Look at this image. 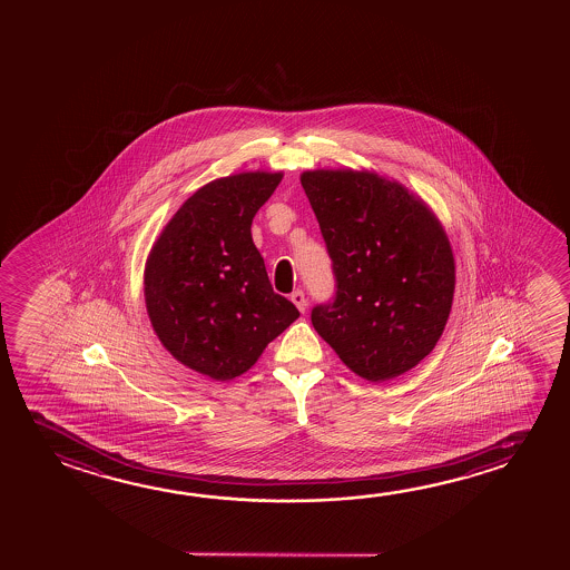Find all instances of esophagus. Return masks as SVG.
<instances>
[{"instance_id": "esophagus-1", "label": "esophagus", "mask_w": 570, "mask_h": 570, "mask_svg": "<svg viewBox=\"0 0 570 570\" xmlns=\"http://www.w3.org/2000/svg\"><path fill=\"white\" fill-rule=\"evenodd\" d=\"M292 302L296 304V308L299 312H306V306H308V299H306V294L302 292V289H296V292H292Z\"/></svg>"}]
</instances>
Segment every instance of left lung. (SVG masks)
<instances>
[{"instance_id": "obj_1", "label": "left lung", "mask_w": 570, "mask_h": 570, "mask_svg": "<svg viewBox=\"0 0 570 570\" xmlns=\"http://www.w3.org/2000/svg\"><path fill=\"white\" fill-rule=\"evenodd\" d=\"M302 187L332 258L336 296L312 309L317 334L354 374L385 382L438 344L455 289L448 234L430 206L370 170H306Z\"/></svg>"}]
</instances>
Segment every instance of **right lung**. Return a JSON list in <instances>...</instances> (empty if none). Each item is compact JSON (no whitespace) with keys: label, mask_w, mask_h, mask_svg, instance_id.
Segmentation results:
<instances>
[{"label":"right lung","mask_w":570,"mask_h":570,"mask_svg":"<svg viewBox=\"0 0 570 570\" xmlns=\"http://www.w3.org/2000/svg\"><path fill=\"white\" fill-rule=\"evenodd\" d=\"M282 173L216 178L178 208L150 248L145 304L160 344L216 382L248 372L299 316L272 289L253 218Z\"/></svg>","instance_id":"right-lung-1"}]
</instances>
